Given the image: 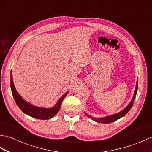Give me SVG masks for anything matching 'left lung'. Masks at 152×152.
I'll return each instance as SVG.
<instances>
[{
	"label": "left lung",
	"mask_w": 152,
	"mask_h": 152,
	"mask_svg": "<svg viewBox=\"0 0 152 152\" xmlns=\"http://www.w3.org/2000/svg\"><path fill=\"white\" fill-rule=\"evenodd\" d=\"M137 89H138V80H137V83H136V88H135L134 93L133 95V98H132V99H131V102L129 103V104L126 106V107L124 110H122L121 111H120L118 113H116V114H112V115L106 116V117H103V118H95V117H93V116L89 115L88 114H87V113H86V112H85V114H86L87 116H88V117L93 119V121L98 122V123H101V124H110V123H112L116 120H118V119L124 117V115L127 114L128 112L129 111L131 108H132V106H133V105L135 97H136Z\"/></svg>",
	"instance_id": "8db88e82"
}]
</instances>
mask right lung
<instances>
[{"mask_svg":"<svg viewBox=\"0 0 152 152\" xmlns=\"http://www.w3.org/2000/svg\"><path fill=\"white\" fill-rule=\"evenodd\" d=\"M10 87L13 97H14L16 104L18 106V107L21 110V111L25 113V114L29 115L32 118L42 119V120L52 118L53 116H55L57 114L61 108V104H62L63 100L68 94V93H66L65 94L61 96V97L58 100L56 104L53 106H52V107H38V106H34L31 104V103L28 102L26 101L21 97L20 95L19 94L17 90L15 89L14 82H13L12 70L10 72Z\"/></svg>","mask_w":152,"mask_h":152,"instance_id":"1","label":"right lung"}]
</instances>
